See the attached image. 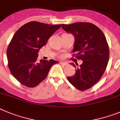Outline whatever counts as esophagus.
<instances>
[{
    "instance_id": "obj_1",
    "label": "esophagus",
    "mask_w": 120,
    "mask_h": 120,
    "mask_svg": "<svg viewBox=\"0 0 120 120\" xmlns=\"http://www.w3.org/2000/svg\"><path fill=\"white\" fill-rule=\"evenodd\" d=\"M60 63L61 64V65L64 66H67V65H68V63H66V62H63V61H60Z\"/></svg>"
}]
</instances>
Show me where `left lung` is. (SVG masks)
Here are the masks:
<instances>
[{"instance_id":"obj_1","label":"left lung","mask_w":120,"mask_h":120,"mask_svg":"<svg viewBox=\"0 0 120 120\" xmlns=\"http://www.w3.org/2000/svg\"><path fill=\"white\" fill-rule=\"evenodd\" d=\"M61 27L75 36L73 56L82 60L75 75L68 79L78 90L85 91L100 80L107 67L109 57L107 41L102 31L90 22L62 24Z\"/></svg>"}]
</instances>
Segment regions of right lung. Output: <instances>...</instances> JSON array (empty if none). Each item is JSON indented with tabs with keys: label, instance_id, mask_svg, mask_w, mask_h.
I'll return each instance as SVG.
<instances>
[{
	"label": "right lung",
	"instance_id": "obj_1",
	"mask_svg": "<svg viewBox=\"0 0 120 120\" xmlns=\"http://www.w3.org/2000/svg\"><path fill=\"white\" fill-rule=\"evenodd\" d=\"M61 25L31 21L21 26L13 36L7 48L8 67L13 76L22 85L33 88L44 81L52 65L59 63L37 61L39 51Z\"/></svg>",
	"mask_w": 120,
	"mask_h": 120
}]
</instances>
